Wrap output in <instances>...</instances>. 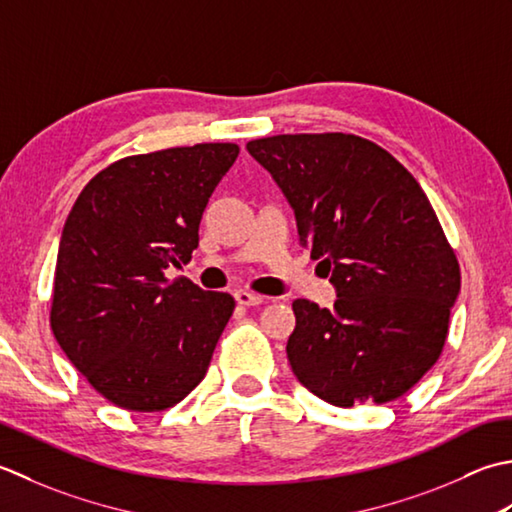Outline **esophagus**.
Listing matches in <instances>:
<instances>
[{
  "label": "esophagus",
  "instance_id": "esophagus-1",
  "mask_svg": "<svg viewBox=\"0 0 512 512\" xmlns=\"http://www.w3.org/2000/svg\"><path fill=\"white\" fill-rule=\"evenodd\" d=\"M234 298H236L238 305H243V307H256V305H263V302L269 300L267 296L254 294V291H247V289H238Z\"/></svg>",
  "mask_w": 512,
  "mask_h": 512
}]
</instances>
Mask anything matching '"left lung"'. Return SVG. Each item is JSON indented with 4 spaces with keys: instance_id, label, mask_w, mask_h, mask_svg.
I'll use <instances>...</instances> for the list:
<instances>
[{
    "instance_id": "left-lung-1",
    "label": "left lung",
    "mask_w": 512,
    "mask_h": 512,
    "mask_svg": "<svg viewBox=\"0 0 512 512\" xmlns=\"http://www.w3.org/2000/svg\"><path fill=\"white\" fill-rule=\"evenodd\" d=\"M247 150L338 289L331 311L294 300L287 358L296 378L342 409L400 398L440 358L462 278L420 183L356 134H276Z\"/></svg>"
}]
</instances>
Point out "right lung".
Returning a JSON list of instances; mask_svg holds the SVG:
<instances>
[{"label": "right lung", "instance_id": "1", "mask_svg": "<svg viewBox=\"0 0 512 512\" xmlns=\"http://www.w3.org/2000/svg\"><path fill=\"white\" fill-rule=\"evenodd\" d=\"M236 143H196L110 163L83 187L61 234L50 327L97 393L125 411L179 404L210 367L236 302L168 278Z\"/></svg>", "mask_w": 512, "mask_h": 512}]
</instances>
